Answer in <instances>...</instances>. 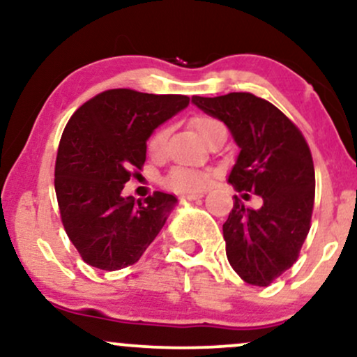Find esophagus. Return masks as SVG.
Here are the masks:
<instances>
[{"label": "esophagus", "instance_id": "1", "mask_svg": "<svg viewBox=\"0 0 357 357\" xmlns=\"http://www.w3.org/2000/svg\"><path fill=\"white\" fill-rule=\"evenodd\" d=\"M204 192H186V195L181 196V199H184V202H195V199H199L203 198Z\"/></svg>", "mask_w": 357, "mask_h": 357}]
</instances>
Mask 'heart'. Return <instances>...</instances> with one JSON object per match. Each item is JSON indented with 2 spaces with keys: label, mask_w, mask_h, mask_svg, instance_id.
Segmentation results:
<instances>
[{
  "label": "heart",
  "mask_w": 357,
  "mask_h": 357,
  "mask_svg": "<svg viewBox=\"0 0 357 357\" xmlns=\"http://www.w3.org/2000/svg\"><path fill=\"white\" fill-rule=\"evenodd\" d=\"M191 127L198 132V136L206 139L213 130L223 129L220 121L213 117L206 116H198L191 121ZM167 136H169V130L167 129H159L158 132L151 137L149 141V153L154 158H161L166 153V144H167ZM211 181V176L204 171L198 169H190V167H174L167 176L166 183L167 186L173 188L176 191L183 192H195V191H203Z\"/></svg>",
  "instance_id": "obj_1"
}]
</instances>
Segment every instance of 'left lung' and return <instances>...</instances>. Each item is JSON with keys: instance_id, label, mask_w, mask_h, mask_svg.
I'll return each mask as SVG.
<instances>
[{"instance_id": "left-lung-1", "label": "left lung", "mask_w": 357, "mask_h": 357, "mask_svg": "<svg viewBox=\"0 0 357 357\" xmlns=\"http://www.w3.org/2000/svg\"><path fill=\"white\" fill-rule=\"evenodd\" d=\"M191 102L223 122L238 146L228 183L261 198V206L250 210L235 196L223 236L233 270L247 284L267 287L296 264L310 230L315 174L309 146L275 105L253 93L195 96Z\"/></svg>"}]
</instances>
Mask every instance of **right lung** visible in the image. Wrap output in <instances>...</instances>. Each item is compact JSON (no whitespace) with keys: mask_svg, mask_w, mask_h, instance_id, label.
Returning a JSON list of instances; mask_svg holds the SVG:
<instances>
[{"mask_svg":"<svg viewBox=\"0 0 357 357\" xmlns=\"http://www.w3.org/2000/svg\"><path fill=\"white\" fill-rule=\"evenodd\" d=\"M188 105L186 96L114 89L70 117L56 154L55 192L65 231L85 264L107 272L129 267L162 230L176 196L155 191L136 202L122 190L144 165L147 139Z\"/></svg>","mask_w":357,"mask_h":357,"instance_id":"1","label":"right lung"}]
</instances>
